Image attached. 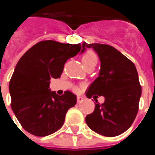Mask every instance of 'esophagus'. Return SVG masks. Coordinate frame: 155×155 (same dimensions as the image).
<instances>
[{"instance_id": "esophagus-1", "label": "esophagus", "mask_w": 155, "mask_h": 155, "mask_svg": "<svg viewBox=\"0 0 155 155\" xmlns=\"http://www.w3.org/2000/svg\"><path fill=\"white\" fill-rule=\"evenodd\" d=\"M82 100H83V97H81L80 96H78L77 97V101L78 102H80L81 101H82Z\"/></svg>"}]
</instances>
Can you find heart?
Segmentation results:
<instances>
[{"label":"heart","instance_id":"1","mask_svg":"<svg viewBox=\"0 0 155 155\" xmlns=\"http://www.w3.org/2000/svg\"><path fill=\"white\" fill-rule=\"evenodd\" d=\"M98 61L97 54L93 51H88L83 55L82 62L85 68L90 67V66H96Z\"/></svg>","mask_w":155,"mask_h":155}]
</instances>
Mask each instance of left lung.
I'll list each match as a JSON object with an SVG mask.
<instances>
[{
  "label": "left lung",
  "mask_w": 155,
  "mask_h": 155,
  "mask_svg": "<svg viewBox=\"0 0 155 155\" xmlns=\"http://www.w3.org/2000/svg\"><path fill=\"white\" fill-rule=\"evenodd\" d=\"M82 47L84 51L85 47L93 48L101 63L99 76L90 85L86 96L87 98L103 96L105 99L103 104L95 99V110L86 117V123L103 136L121 134L131 126L138 111L142 87L136 67L108 45L84 42Z\"/></svg>",
  "instance_id": "8db88e82"
}]
</instances>
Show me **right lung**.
<instances>
[{
    "label": "right lung",
    "instance_id": "obj_1",
    "mask_svg": "<svg viewBox=\"0 0 155 155\" xmlns=\"http://www.w3.org/2000/svg\"><path fill=\"white\" fill-rule=\"evenodd\" d=\"M80 50V43L46 40L36 43L19 59L8 88L11 108L28 133L44 137L63 126L66 113L76 104V97L69 91L62 96L51 92L50 80L60 77L67 60Z\"/></svg>",
    "mask_w": 155,
    "mask_h": 155
}]
</instances>
